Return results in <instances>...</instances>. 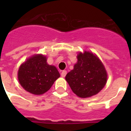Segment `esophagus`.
I'll use <instances>...</instances> for the list:
<instances>
[{"label":"esophagus","mask_w":131,"mask_h":131,"mask_svg":"<svg viewBox=\"0 0 131 131\" xmlns=\"http://www.w3.org/2000/svg\"><path fill=\"white\" fill-rule=\"evenodd\" d=\"M66 74H67V71H66V70H63V71H62V73H61V76H62V77H66Z\"/></svg>","instance_id":"obj_1"}]
</instances>
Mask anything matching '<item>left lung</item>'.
Returning <instances> with one entry per match:
<instances>
[{
	"label": "left lung",
	"instance_id": "1",
	"mask_svg": "<svg viewBox=\"0 0 131 131\" xmlns=\"http://www.w3.org/2000/svg\"><path fill=\"white\" fill-rule=\"evenodd\" d=\"M73 69L66 76L73 92L81 98H89L101 91L107 82V72L97 56L90 52H79Z\"/></svg>",
	"mask_w": 131,
	"mask_h": 131
}]
</instances>
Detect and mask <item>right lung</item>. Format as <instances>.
<instances>
[{"mask_svg": "<svg viewBox=\"0 0 131 131\" xmlns=\"http://www.w3.org/2000/svg\"><path fill=\"white\" fill-rule=\"evenodd\" d=\"M18 77L21 86L25 91L40 95L51 88L60 75L55 66L47 63L45 56L35 54L21 65Z\"/></svg>", "mask_w": 131, "mask_h": 131, "instance_id": "add662e5", "label": "right lung"}]
</instances>
